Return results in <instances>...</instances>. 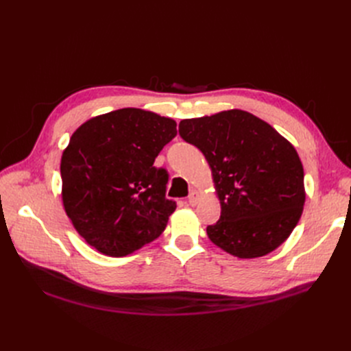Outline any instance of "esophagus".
I'll return each instance as SVG.
<instances>
[{"mask_svg": "<svg viewBox=\"0 0 351 351\" xmlns=\"http://www.w3.org/2000/svg\"><path fill=\"white\" fill-rule=\"evenodd\" d=\"M200 200V195H199V192H196V190H193L192 193L189 195V204L192 205V206H195V205H197V202Z\"/></svg>", "mask_w": 351, "mask_h": 351, "instance_id": "34e87169", "label": "esophagus"}]
</instances>
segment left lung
<instances>
[{"label": "left lung", "instance_id": "8db88e82", "mask_svg": "<svg viewBox=\"0 0 351 351\" xmlns=\"http://www.w3.org/2000/svg\"><path fill=\"white\" fill-rule=\"evenodd\" d=\"M178 133L205 155L221 204L209 240L240 259L261 258L289 239L306 200L294 146L267 121L228 110L182 120Z\"/></svg>", "mask_w": 351, "mask_h": 351}]
</instances>
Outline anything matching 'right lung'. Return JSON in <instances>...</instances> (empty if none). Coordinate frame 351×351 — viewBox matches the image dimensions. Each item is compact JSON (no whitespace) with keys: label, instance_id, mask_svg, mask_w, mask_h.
Here are the masks:
<instances>
[{"label":"right lung","instance_id":"right-lung-1","mask_svg":"<svg viewBox=\"0 0 351 351\" xmlns=\"http://www.w3.org/2000/svg\"><path fill=\"white\" fill-rule=\"evenodd\" d=\"M177 123L141 108H121L83 123L61 156L67 217L92 247L127 256L162 234L176 202L168 174L154 165Z\"/></svg>","mask_w":351,"mask_h":351}]
</instances>
